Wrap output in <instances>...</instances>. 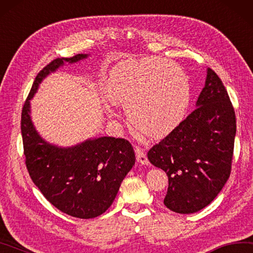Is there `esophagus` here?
<instances>
[{
    "instance_id": "1",
    "label": "esophagus",
    "mask_w": 253,
    "mask_h": 253,
    "mask_svg": "<svg viewBox=\"0 0 253 253\" xmlns=\"http://www.w3.org/2000/svg\"><path fill=\"white\" fill-rule=\"evenodd\" d=\"M135 153L137 157V162L141 165H148V159H147V156L144 149H141L140 147L136 146L135 147Z\"/></svg>"
}]
</instances>
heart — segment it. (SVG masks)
<instances>
[{
	"label": "heart",
	"instance_id": "heart-1",
	"mask_svg": "<svg viewBox=\"0 0 253 253\" xmlns=\"http://www.w3.org/2000/svg\"><path fill=\"white\" fill-rule=\"evenodd\" d=\"M109 102L126 108L137 129L163 138L180 125L189 106V81L176 64L162 57L128 61L113 71Z\"/></svg>",
	"mask_w": 253,
	"mask_h": 253
}]
</instances>
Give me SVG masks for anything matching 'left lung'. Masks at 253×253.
I'll return each mask as SVG.
<instances>
[{
    "label": "left lung",
    "mask_w": 253,
    "mask_h": 253,
    "mask_svg": "<svg viewBox=\"0 0 253 253\" xmlns=\"http://www.w3.org/2000/svg\"><path fill=\"white\" fill-rule=\"evenodd\" d=\"M236 129L226 87L208 68L197 108L147 154L168 176L164 199L168 209L194 213L217 197L231 172Z\"/></svg>",
    "instance_id": "1"
}]
</instances>
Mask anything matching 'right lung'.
I'll return each instance as SVG.
<instances>
[{
    "label": "right lung",
    "mask_w": 253,
    "mask_h": 253,
    "mask_svg": "<svg viewBox=\"0 0 253 253\" xmlns=\"http://www.w3.org/2000/svg\"><path fill=\"white\" fill-rule=\"evenodd\" d=\"M87 57L55 58L35 77L22 109L21 131L25 165L30 177L43 196L62 212L90 219L104 213L116 197L128 171L135 164V151L124 138L99 137L71 148L50 145L35 130L30 117V99L39 84L64 62Z\"/></svg>",
    "instance_id": "add662e5"
}]
</instances>
